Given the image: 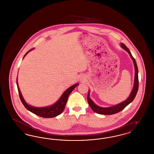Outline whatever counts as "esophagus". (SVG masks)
<instances>
[{"label": "esophagus", "mask_w": 154, "mask_h": 154, "mask_svg": "<svg viewBox=\"0 0 154 154\" xmlns=\"http://www.w3.org/2000/svg\"><path fill=\"white\" fill-rule=\"evenodd\" d=\"M80 80L83 81H85V76L84 75H81L80 77Z\"/></svg>", "instance_id": "34e87169"}]
</instances>
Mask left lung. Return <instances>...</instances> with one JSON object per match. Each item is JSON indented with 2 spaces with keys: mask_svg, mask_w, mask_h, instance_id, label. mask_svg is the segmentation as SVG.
<instances>
[{
  "mask_svg": "<svg viewBox=\"0 0 154 154\" xmlns=\"http://www.w3.org/2000/svg\"><path fill=\"white\" fill-rule=\"evenodd\" d=\"M121 46L122 48H123L124 49L125 51H126L128 52V54L130 55V57H131V58L132 59V60L133 61V63H134V71H135L133 88L130 95L125 101L120 103L117 105H115L112 107H102L98 106L95 104L89 97L90 91H89L88 96H87L88 104H89V106L91 107V108L92 109V110L97 114H104V115H112V114L117 113L118 112L121 111V110H123L125 107H126L128 104H129L131 103L132 102V101L134 100V97H136V94L137 93L138 89H139V77H138L139 72H138V68H137L136 60L133 57L130 50L128 49V48H127V47L124 43H121Z\"/></svg>",
  "mask_w": 154,
  "mask_h": 154,
  "instance_id": "8db88e82",
  "label": "left lung"
}]
</instances>
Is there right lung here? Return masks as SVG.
Here are the masks:
<instances>
[{"label":"right lung","instance_id":"right-lung-1","mask_svg":"<svg viewBox=\"0 0 154 154\" xmlns=\"http://www.w3.org/2000/svg\"><path fill=\"white\" fill-rule=\"evenodd\" d=\"M33 49V48L30 50L29 51L27 52L25 54V55H24L23 58L30 51H32ZM78 85H79V84H75L72 87H70L67 89H66V91L63 92V94H62V95L61 96V97H60V99H59L55 103H54L53 105L50 106H48V107H33V106H30L29 104H28L25 101L22 94H21V92L20 91V88L18 87V82L17 81V85L20 97L21 102L23 104V106H25V107L27 110H29V111L36 114L37 116L44 118L55 117L58 116L59 114H60L65 109L69 96L70 94V93L73 91L74 89Z\"/></svg>","mask_w":154,"mask_h":154}]
</instances>
